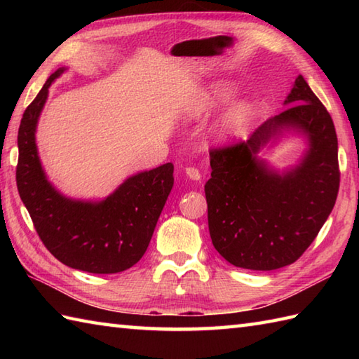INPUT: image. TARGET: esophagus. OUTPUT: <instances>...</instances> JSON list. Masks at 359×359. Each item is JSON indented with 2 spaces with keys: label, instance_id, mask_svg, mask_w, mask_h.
<instances>
[{
  "label": "esophagus",
  "instance_id": "34e87169",
  "mask_svg": "<svg viewBox=\"0 0 359 359\" xmlns=\"http://www.w3.org/2000/svg\"><path fill=\"white\" fill-rule=\"evenodd\" d=\"M185 174H187L188 179H191V180H194V182H201V179H202L201 171L197 170V168H194V166L185 168Z\"/></svg>",
  "mask_w": 359,
  "mask_h": 359
}]
</instances>
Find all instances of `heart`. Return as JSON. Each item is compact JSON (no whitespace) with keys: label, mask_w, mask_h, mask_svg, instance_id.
Here are the masks:
<instances>
[{"label":"heart","mask_w":359,"mask_h":359,"mask_svg":"<svg viewBox=\"0 0 359 359\" xmlns=\"http://www.w3.org/2000/svg\"><path fill=\"white\" fill-rule=\"evenodd\" d=\"M234 95V89L225 83H216L208 88L201 89L189 104L188 112L194 118H202L226 103ZM250 106L245 103H238L228 108L211 126V137L217 143H231L238 140L243 134L250 120Z\"/></svg>","instance_id":"obj_1"}]
</instances>
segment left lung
I'll return each mask as SVG.
<instances>
[{"mask_svg":"<svg viewBox=\"0 0 359 359\" xmlns=\"http://www.w3.org/2000/svg\"><path fill=\"white\" fill-rule=\"evenodd\" d=\"M284 106L247 142L210 152V236L217 253L239 269L269 271L293 264L337 202L338 139L330 114L302 75ZM290 136L302 138L306 148L294 165L280 170L262 154Z\"/></svg>","mask_w":359,"mask_h":359,"instance_id":"8db88e82","label":"left lung"}]
</instances>
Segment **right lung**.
Instances as JSON below:
<instances>
[{
    "mask_svg": "<svg viewBox=\"0 0 359 359\" xmlns=\"http://www.w3.org/2000/svg\"><path fill=\"white\" fill-rule=\"evenodd\" d=\"M67 67L44 83L22 114L18 129L17 187L44 247L75 270L111 274L142 259L174 185V166L165 163L129 175L98 201L67 197L52 185L38 156L36 126L49 88Z\"/></svg>",
    "mask_w": 359,
    "mask_h": 359,
    "instance_id": "right-lung-1",
    "label": "right lung"
}]
</instances>
